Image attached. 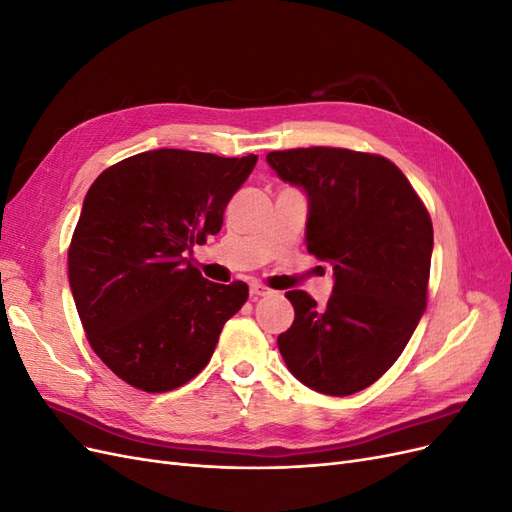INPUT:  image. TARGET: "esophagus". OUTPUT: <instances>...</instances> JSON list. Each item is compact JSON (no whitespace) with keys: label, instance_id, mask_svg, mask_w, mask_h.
Returning <instances> with one entry per match:
<instances>
[{"label":"esophagus","instance_id":"34e87169","mask_svg":"<svg viewBox=\"0 0 512 512\" xmlns=\"http://www.w3.org/2000/svg\"><path fill=\"white\" fill-rule=\"evenodd\" d=\"M250 292H252V297H267V294H271V288H267L265 284H260V282H252Z\"/></svg>","mask_w":512,"mask_h":512}]
</instances>
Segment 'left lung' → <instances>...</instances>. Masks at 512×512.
<instances>
[{"instance_id":"1","label":"left lung","mask_w":512,"mask_h":512,"mask_svg":"<svg viewBox=\"0 0 512 512\" xmlns=\"http://www.w3.org/2000/svg\"><path fill=\"white\" fill-rule=\"evenodd\" d=\"M267 162L307 192V252L335 271L324 307L305 290L286 292L294 322L277 346L309 389L354 395L391 369L425 312L429 211L406 175L378 153L307 147L271 151Z\"/></svg>"}]
</instances>
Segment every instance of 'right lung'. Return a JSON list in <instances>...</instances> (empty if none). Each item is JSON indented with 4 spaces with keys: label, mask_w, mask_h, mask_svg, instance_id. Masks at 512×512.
Instances as JSON below:
<instances>
[{
    "label": "right lung",
    "mask_w": 512,
    "mask_h": 512,
    "mask_svg": "<svg viewBox=\"0 0 512 512\" xmlns=\"http://www.w3.org/2000/svg\"><path fill=\"white\" fill-rule=\"evenodd\" d=\"M256 160L156 149L91 183L68 247L70 288L91 350L134 389L166 393L198 376L250 297L183 254L218 235Z\"/></svg>",
    "instance_id": "1"
}]
</instances>
